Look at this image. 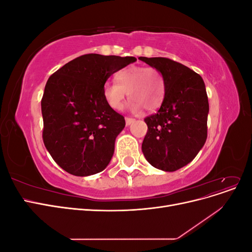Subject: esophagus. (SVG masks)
<instances>
[{"label":"esophagus","instance_id":"1","mask_svg":"<svg viewBox=\"0 0 252 252\" xmlns=\"http://www.w3.org/2000/svg\"><path fill=\"white\" fill-rule=\"evenodd\" d=\"M125 121H126V125L129 126L130 124H132L135 120L132 119V118H128V117H127V118H125Z\"/></svg>","mask_w":252,"mask_h":252}]
</instances>
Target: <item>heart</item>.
<instances>
[{
    "label": "heart",
    "instance_id": "b5f03b06",
    "mask_svg": "<svg viewBox=\"0 0 252 252\" xmlns=\"http://www.w3.org/2000/svg\"><path fill=\"white\" fill-rule=\"evenodd\" d=\"M117 83H107L103 87L105 101L112 109L123 108L129 94L132 98L129 107L134 112L143 108L156 111L161 107L166 94V84L162 72L155 67L131 65L117 71Z\"/></svg>",
    "mask_w": 252,
    "mask_h": 252
}]
</instances>
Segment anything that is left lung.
<instances>
[{
  "instance_id": "obj_1",
  "label": "left lung",
  "mask_w": 252,
  "mask_h": 252,
  "mask_svg": "<svg viewBox=\"0 0 252 252\" xmlns=\"http://www.w3.org/2000/svg\"><path fill=\"white\" fill-rule=\"evenodd\" d=\"M162 72L165 100L157 113L144 119L148 130L142 151L149 164L164 171L184 167L207 139L208 96L200 74L168 58H139Z\"/></svg>"
}]
</instances>
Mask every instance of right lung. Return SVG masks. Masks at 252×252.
<instances>
[{"label":"right lung","mask_w":252,"mask_h":252,"mask_svg":"<svg viewBox=\"0 0 252 252\" xmlns=\"http://www.w3.org/2000/svg\"><path fill=\"white\" fill-rule=\"evenodd\" d=\"M135 61L88 53L50 75L41 101L43 142L68 173L87 177L109 164L125 119L105 101L103 87L111 74Z\"/></svg>","instance_id":"right-lung-1"}]
</instances>
